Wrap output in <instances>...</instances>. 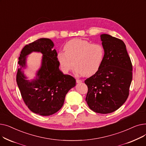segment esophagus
I'll use <instances>...</instances> for the list:
<instances>
[{"label":"esophagus","mask_w":146,"mask_h":146,"mask_svg":"<svg viewBox=\"0 0 146 146\" xmlns=\"http://www.w3.org/2000/svg\"><path fill=\"white\" fill-rule=\"evenodd\" d=\"M82 82V80H80L79 79H76V83H80Z\"/></svg>","instance_id":"34e87169"}]
</instances>
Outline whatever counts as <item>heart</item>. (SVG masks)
<instances>
[{"instance_id": "obj_1", "label": "heart", "mask_w": 146, "mask_h": 146, "mask_svg": "<svg viewBox=\"0 0 146 146\" xmlns=\"http://www.w3.org/2000/svg\"><path fill=\"white\" fill-rule=\"evenodd\" d=\"M64 50L58 52L57 56L61 70L66 73L74 66L76 72L83 76H92L98 71L105 54L101 44L81 39L69 41Z\"/></svg>"}]
</instances>
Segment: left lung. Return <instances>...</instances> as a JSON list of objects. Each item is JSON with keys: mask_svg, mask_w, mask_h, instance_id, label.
I'll use <instances>...</instances> for the list:
<instances>
[{"mask_svg": "<svg viewBox=\"0 0 146 146\" xmlns=\"http://www.w3.org/2000/svg\"><path fill=\"white\" fill-rule=\"evenodd\" d=\"M101 40L105 51L102 63L85 83L88 88L86 101L90 109L105 114L117 110L126 101L133 66L121 40L106 34L101 35Z\"/></svg>", "mask_w": 146, "mask_h": 146, "instance_id": "8db88e82", "label": "left lung"}]
</instances>
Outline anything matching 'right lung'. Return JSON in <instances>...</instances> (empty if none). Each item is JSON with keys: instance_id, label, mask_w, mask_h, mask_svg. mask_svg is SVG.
<instances>
[{"instance_id": "1", "label": "right lung", "mask_w": 146, "mask_h": 146, "mask_svg": "<svg viewBox=\"0 0 146 146\" xmlns=\"http://www.w3.org/2000/svg\"><path fill=\"white\" fill-rule=\"evenodd\" d=\"M53 42L48 38H40L26 45L19 57L17 82L22 98L32 112L42 116H48L58 111L63 106L65 96L76 86L72 76L64 74L59 69L57 52ZM32 52L43 54L42 65L35 80L29 81L22 68L26 66V56Z\"/></svg>"}]
</instances>
